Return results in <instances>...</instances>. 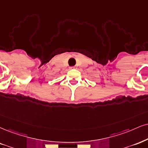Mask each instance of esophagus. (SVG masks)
I'll use <instances>...</instances> for the list:
<instances>
[{"instance_id": "34e87169", "label": "esophagus", "mask_w": 148, "mask_h": 148, "mask_svg": "<svg viewBox=\"0 0 148 148\" xmlns=\"http://www.w3.org/2000/svg\"><path fill=\"white\" fill-rule=\"evenodd\" d=\"M75 66H72V67H71V69H75Z\"/></svg>"}]
</instances>
